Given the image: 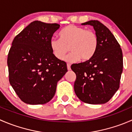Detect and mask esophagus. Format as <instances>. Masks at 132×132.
Returning <instances> with one entry per match:
<instances>
[{"mask_svg": "<svg viewBox=\"0 0 132 132\" xmlns=\"http://www.w3.org/2000/svg\"><path fill=\"white\" fill-rule=\"evenodd\" d=\"M67 68L68 70H71V64L70 63H67Z\"/></svg>", "mask_w": 132, "mask_h": 132, "instance_id": "34e87169", "label": "esophagus"}]
</instances>
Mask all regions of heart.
Returning a JSON list of instances; mask_svg holds the SVG:
<instances>
[{"instance_id":"obj_1","label":"heart","mask_w":132,"mask_h":132,"mask_svg":"<svg viewBox=\"0 0 132 132\" xmlns=\"http://www.w3.org/2000/svg\"><path fill=\"white\" fill-rule=\"evenodd\" d=\"M60 39L52 38L50 46L53 54L57 59L62 60L67 55L68 61H75L80 59L86 61L94 56L98 45V36L91 30L85 28L69 25L64 28L59 33Z\"/></svg>"}]
</instances>
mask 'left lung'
<instances>
[{"label": "left lung", "mask_w": 132, "mask_h": 132, "mask_svg": "<svg viewBox=\"0 0 132 132\" xmlns=\"http://www.w3.org/2000/svg\"><path fill=\"white\" fill-rule=\"evenodd\" d=\"M82 25L93 27L98 45L91 59L71 66L77 77L74 90L84 103L103 104L119 88L123 68L122 50L112 33L100 22L90 20Z\"/></svg>", "instance_id": "1"}]
</instances>
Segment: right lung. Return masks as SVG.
I'll use <instances>...</instances> for the list:
<instances>
[{"instance_id": "obj_1", "label": "right lung", "mask_w": 132, "mask_h": 132, "mask_svg": "<svg viewBox=\"0 0 132 132\" xmlns=\"http://www.w3.org/2000/svg\"><path fill=\"white\" fill-rule=\"evenodd\" d=\"M59 27L34 21L12 42L7 56L9 83L25 103H48L55 94L57 82L68 71L66 62L54 56L50 46Z\"/></svg>"}]
</instances>
